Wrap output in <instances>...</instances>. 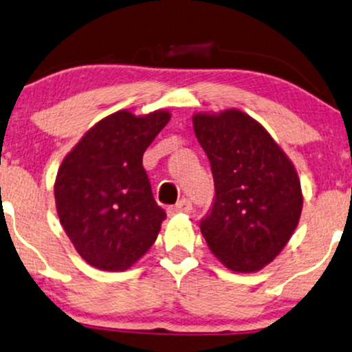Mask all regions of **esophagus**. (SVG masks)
Returning <instances> with one entry per match:
<instances>
[{
    "label": "esophagus",
    "instance_id": "esophagus-1",
    "mask_svg": "<svg viewBox=\"0 0 352 352\" xmlns=\"http://www.w3.org/2000/svg\"><path fill=\"white\" fill-rule=\"evenodd\" d=\"M191 209H193V206H191L190 199L182 198L179 203L168 208V214L173 216V214H179V212H185V214H188V212H191Z\"/></svg>",
    "mask_w": 352,
    "mask_h": 352
}]
</instances>
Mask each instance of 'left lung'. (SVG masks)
<instances>
[{
  "mask_svg": "<svg viewBox=\"0 0 352 352\" xmlns=\"http://www.w3.org/2000/svg\"><path fill=\"white\" fill-rule=\"evenodd\" d=\"M193 128L214 179V199L199 229L229 270L271 263L297 228L300 182L268 131L248 115L228 110L195 115Z\"/></svg>",
  "mask_w": 352,
  "mask_h": 352,
  "instance_id": "8db88e82",
  "label": "left lung"
}]
</instances>
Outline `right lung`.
<instances>
[{"instance_id": "add662e5", "label": "right lung", "mask_w": 352, "mask_h": 352, "mask_svg": "<svg viewBox=\"0 0 352 352\" xmlns=\"http://www.w3.org/2000/svg\"><path fill=\"white\" fill-rule=\"evenodd\" d=\"M170 120L122 110L100 120L61 162L55 201L61 226L89 265L128 270L157 239L166 211L155 203L143 154Z\"/></svg>"}]
</instances>
